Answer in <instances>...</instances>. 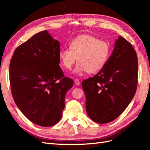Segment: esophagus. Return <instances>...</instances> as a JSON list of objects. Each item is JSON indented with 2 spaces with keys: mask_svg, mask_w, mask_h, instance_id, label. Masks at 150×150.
I'll use <instances>...</instances> for the list:
<instances>
[{
  "mask_svg": "<svg viewBox=\"0 0 150 150\" xmlns=\"http://www.w3.org/2000/svg\"><path fill=\"white\" fill-rule=\"evenodd\" d=\"M74 82H75V83L77 84V85H79V84H80V81H79V79H75V80H74Z\"/></svg>",
  "mask_w": 150,
  "mask_h": 150,
  "instance_id": "esophagus-1",
  "label": "esophagus"
}]
</instances>
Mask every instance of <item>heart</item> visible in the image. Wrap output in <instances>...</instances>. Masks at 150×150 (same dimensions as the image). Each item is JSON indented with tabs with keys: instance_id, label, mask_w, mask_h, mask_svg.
<instances>
[{
	"instance_id": "1",
	"label": "heart",
	"mask_w": 150,
	"mask_h": 150,
	"mask_svg": "<svg viewBox=\"0 0 150 150\" xmlns=\"http://www.w3.org/2000/svg\"><path fill=\"white\" fill-rule=\"evenodd\" d=\"M111 46L106 40L88 34L81 35L70 42L69 49H62L59 57L60 63L70 69L78 59L74 72L81 75L84 72L95 73L100 70L109 59Z\"/></svg>"
}]
</instances>
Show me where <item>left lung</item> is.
<instances>
[{"instance_id":"left-lung-1","label":"left lung","mask_w":150,"mask_h":150,"mask_svg":"<svg viewBox=\"0 0 150 150\" xmlns=\"http://www.w3.org/2000/svg\"><path fill=\"white\" fill-rule=\"evenodd\" d=\"M137 81V55L132 44L119 36L103 68L82 82L88 116L99 124L117 119L134 97Z\"/></svg>"}]
</instances>
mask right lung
Masks as SVG:
<instances>
[{
  "label": "right lung",
  "instance_id": "1",
  "mask_svg": "<svg viewBox=\"0 0 150 150\" xmlns=\"http://www.w3.org/2000/svg\"><path fill=\"white\" fill-rule=\"evenodd\" d=\"M60 44L47 31L38 33L15 50L9 64L12 96L34 124L55 125L62 117L66 93L73 81L59 66Z\"/></svg>",
  "mask_w": 150,
  "mask_h": 150
}]
</instances>
